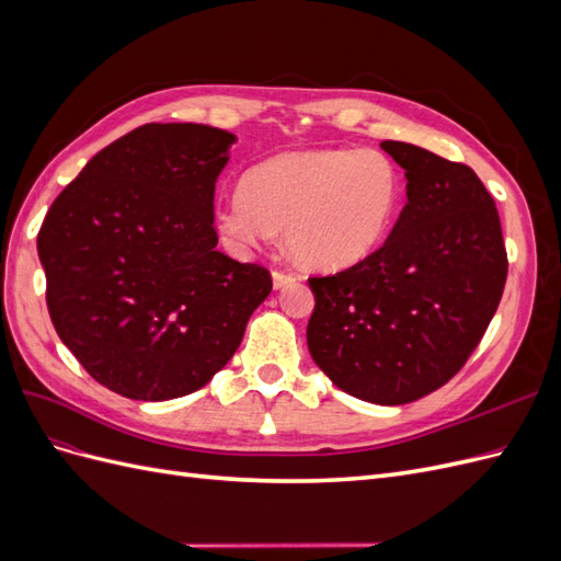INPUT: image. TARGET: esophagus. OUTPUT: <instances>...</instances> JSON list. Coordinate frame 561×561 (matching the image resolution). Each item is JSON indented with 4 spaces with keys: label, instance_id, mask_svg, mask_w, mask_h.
<instances>
[{
    "label": "esophagus",
    "instance_id": "obj_1",
    "mask_svg": "<svg viewBox=\"0 0 561 561\" xmlns=\"http://www.w3.org/2000/svg\"><path fill=\"white\" fill-rule=\"evenodd\" d=\"M297 280H299V276L290 274V271H280V268L274 271V287H276V290H283V287L293 285V283H297Z\"/></svg>",
    "mask_w": 561,
    "mask_h": 561
}]
</instances>
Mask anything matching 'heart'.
Returning a JSON list of instances; mask_svg holds the SVG:
<instances>
[{
  "instance_id": "b5f03b06",
  "label": "heart",
  "mask_w": 561,
  "mask_h": 561,
  "mask_svg": "<svg viewBox=\"0 0 561 561\" xmlns=\"http://www.w3.org/2000/svg\"><path fill=\"white\" fill-rule=\"evenodd\" d=\"M400 196L402 173L383 149L287 151L250 168L241 192L217 208V225L236 250L285 229V245L299 264L339 271L383 243Z\"/></svg>"
}]
</instances>
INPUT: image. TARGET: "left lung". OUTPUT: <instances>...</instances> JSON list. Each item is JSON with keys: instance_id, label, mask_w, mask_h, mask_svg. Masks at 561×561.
Returning <instances> with one entry per match:
<instances>
[{"instance_id": "obj_1", "label": "left lung", "mask_w": 561, "mask_h": 561, "mask_svg": "<svg viewBox=\"0 0 561 561\" xmlns=\"http://www.w3.org/2000/svg\"><path fill=\"white\" fill-rule=\"evenodd\" d=\"M407 203L386 243L334 276L309 278L311 358L334 386L404 404L445 386L478 348L507 278L494 198L466 163L386 140Z\"/></svg>"}]
</instances>
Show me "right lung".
<instances>
[{
  "instance_id": "right-lung-1",
  "label": "right lung",
  "mask_w": 561,
  "mask_h": 561,
  "mask_svg": "<svg viewBox=\"0 0 561 561\" xmlns=\"http://www.w3.org/2000/svg\"><path fill=\"white\" fill-rule=\"evenodd\" d=\"M236 138L145 124L83 165L37 236L46 307L89 375L130 400L206 386L241 346L271 274L217 250L215 182Z\"/></svg>"
}]
</instances>
